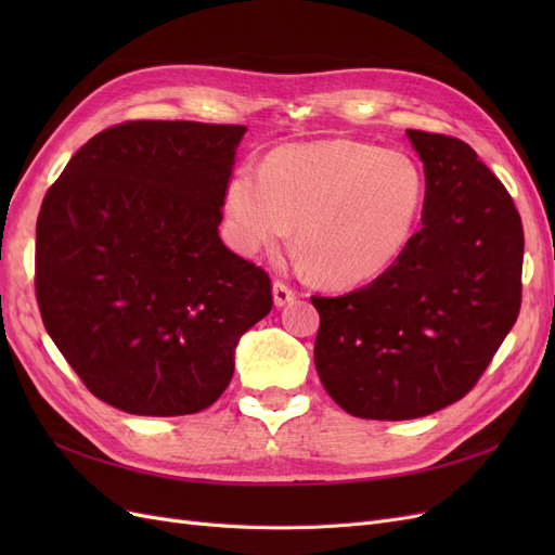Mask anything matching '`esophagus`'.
Wrapping results in <instances>:
<instances>
[{"label": "esophagus", "mask_w": 555, "mask_h": 555, "mask_svg": "<svg viewBox=\"0 0 555 555\" xmlns=\"http://www.w3.org/2000/svg\"><path fill=\"white\" fill-rule=\"evenodd\" d=\"M273 300H275L278 308L289 306L292 300H296V289H292L289 284H284L282 280H275L273 282Z\"/></svg>", "instance_id": "1"}]
</instances>
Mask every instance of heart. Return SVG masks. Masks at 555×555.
<instances>
[{
    "label": "heart",
    "mask_w": 555,
    "mask_h": 555,
    "mask_svg": "<svg viewBox=\"0 0 555 555\" xmlns=\"http://www.w3.org/2000/svg\"><path fill=\"white\" fill-rule=\"evenodd\" d=\"M426 182L398 150L347 139L273 150L261 173L233 171L224 194L231 243L243 255L289 236L314 275L349 287L382 275L412 241Z\"/></svg>",
    "instance_id": "obj_1"
}]
</instances>
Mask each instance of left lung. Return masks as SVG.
<instances>
[{
	"mask_svg": "<svg viewBox=\"0 0 555 555\" xmlns=\"http://www.w3.org/2000/svg\"><path fill=\"white\" fill-rule=\"evenodd\" d=\"M426 196L405 251L365 287L312 296L314 367L351 416L405 422L473 391L520 310L524 227L509 192L447 133L408 129Z\"/></svg>",
	"mask_w": 555,
	"mask_h": 555,
	"instance_id": "left-lung-1",
	"label": "left lung"
}]
</instances>
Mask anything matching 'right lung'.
<instances>
[{
	"mask_svg": "<svg viewBox=\"0 0 555 555\" xmlns=\"http://www.w3.org/2000/svg\"><path fill=\"white\" fill-rule=\"evenodd\" d=\"M247 127L129 120L96 133L37 220L43 326L90 393L141 416L210 408L233 347L273 308L271 278L220 238Z\"/></svg>",
	"mask_w": 555,
	"mask_h": 555,
	"instance_id": "1",
	"label": "right lung"
}]
</instances>
